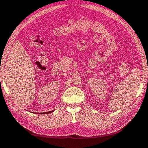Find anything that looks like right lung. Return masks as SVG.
I'll return each instance as SVG.
<instances>
[{"instance_id":"add662e5","label":"right lung","mask_w":148,"mask_h":148,"mask_svg":"<svg viewBox=\"0 0 148 148\" xmlns=\"http://www.w3.org/2000/svg\"><path fill=\"white\" fill-rule=\"evenodd\" d=\"M53 110L52 111H49V112H41V113H38V114H48V113H51V112H53Z\"/></svg>"}]
</instances>
